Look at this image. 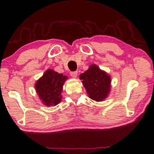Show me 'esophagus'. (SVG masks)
<instances>
[{
	"instance_id": "esophagus-1",
	"label": "esophagus",
	"mask_w": 154,
	"mask_h": 154,
	"mask_svg": "<svg viewBox=\"0 0 154 154\" xmlns=\"http://www.w3.org/2000/svg\"><path fill=\"white\" fill-rule=\"evenodd\" d=\"M78 75V72H70V75L73 78H76Z\"/></svg>"
}]
</instances>
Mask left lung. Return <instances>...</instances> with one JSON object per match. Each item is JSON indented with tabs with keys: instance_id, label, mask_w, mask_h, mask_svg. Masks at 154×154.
<instances>
[{
	"instance_id": "8db88e82",
	"label": "left lung",
	"mask_w": 154,
	"mask_h": 154,
	"mask_svg": "<svg viewBox=\"0 0 154 154\" xmlns=\"http://www.w3.org/2000/svg\"><path fill=\"white\" fill-rule=\"evenodd\" d=\"M80 79L91 100L102 102L108 97L110 92L111 78L97 65H91L87 71L80 75Z\"/></svg>"
}]
</instances>
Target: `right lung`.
<instances>
[{
    "instance_id": "1",
    "label": "right lung",
    "mask_w": 154,
    "mask_h": 154,
    "mask_svg": "<svg viewBox=\"0 0 154 154\" xmlns=\"http://www.w3.org/2000/svg\"><path fill=\"white\" fill-rule=\"evenodd\" d=\"M67 75L48 69L35 83V88L42 104L46 106L57 105L62 99L61 93Z\"/></svg>"
}]
</instances>
